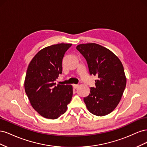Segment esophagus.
<instances>
[{
	"mask_svg": "<svg viewBox=\"0 0 147 147\" xmlns=\"http://www.w3.org/2000/svg\"><path fill=\"white\" fill-rule=\"evenodd\" d=\"M78 86H79L78 84H73V88H74V89H77Z\"/></svg>",
	"mask_w": 147,
	"mask_h": 147,
	"instance_id": "34e87169",
	"label": "esophagus"
}]
</instances>
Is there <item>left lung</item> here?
Wrapping results in <instances>:
<instances>
[{
    "mask_svg": "<svg viewBox=\"0 0 147 147\" xmlns=\"http://www.w3.org/2000/svg\"><path fill=\"white\" fill-rule=\"evenodd\" d=\"M76 48L86 59L90 75L97 77L95 88H90L83 100L92 114L105 116L117 107L126 88L123 65L112 51L99 44H80Z\"/></svg>",
    "mask_w": 147,
    "mask_h": 147,
    "instance_id": "8db88e82",
    "label": "left lung"
}]
</instances>
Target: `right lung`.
<instances>
[{
    "label": "right lung",
    "instance_id": "obj_1",
    "mask_svg": "<svg viewBox=\"0 0 147 147\" xmlns=\"http://www.w3.org/2000/svg\"><path fill=\"white\" fill-rule=\"evenodd\" d=\"M71 43H58L40 50L30 62L24 80V89L30 103L42 117L58 118L67 109L73 95L70 84L56 85L62 73V62Z\"/></svg>",
    "mask_w": 147,
    "mask_h": 147
}]
</instances>
